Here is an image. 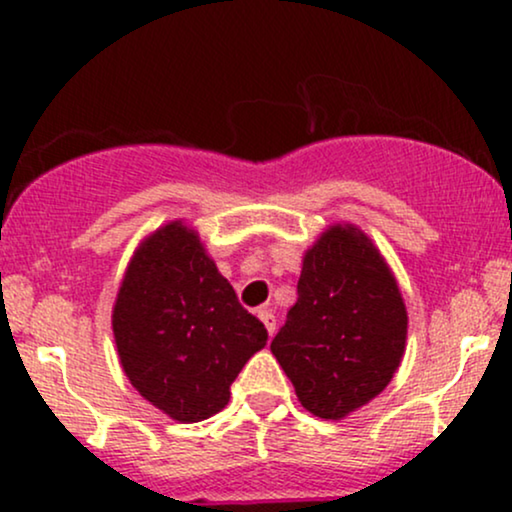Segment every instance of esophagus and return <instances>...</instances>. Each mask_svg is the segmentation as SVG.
Wrapping results in <instances>:
<instances>
[{"instance_id":"obj_1","label":"esophagus","mask_w":512,"mask_h":512,"mask_svg":"<svg viewBox=\"0 0 512 512\" xmlns=\"http://www.w3.org/2000/svg\"><path fill=\"white\" fill-rule=\"evenodd\" d=\"M257 317H260V320L264 322V327H267L269 337H274V332H276V317H274L272 310L260 308V310H257Z\"/></svg>"}]
</instances>
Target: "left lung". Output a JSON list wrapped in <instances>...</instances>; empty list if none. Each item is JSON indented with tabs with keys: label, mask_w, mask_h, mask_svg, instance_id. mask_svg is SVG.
<instances>
[{
	"label": "left lung",
	"mask_w": 512,
	"mask_h": 512,
	"mask_svg": "<svg viewBox=\"0 0 512 512\" xmlns=\"http://www.w3.org/2000/svg\"><path fill=\"white\" fill-rule=\"evenodd\" d=\"M407 308L383 255L354 226L305 252L298 301L272 342L310 414L342 419L378 397L399 368Z\"/></svg>",
	"instance_id": "left-lung-1"
}]
</instances>
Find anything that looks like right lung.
Instances as JSON below:
<instances>
[{
	"label": "right lung",
	"mask_w": 512,
	"mask_h": 512,
	"mask_svg": "<svg viewBox=\"0 0 512 512\" xmlns=\"http://www.w3.org/2000/svg\"><path fill=\"white\" fill-rule=\"evenodd\" d=\"M129 383L170 419L195 424L228 404L231 385L267 330L180 221L134 252L113 310Z\"/></svg>",
	"instance_id": "add662e5"
}]
</instances>
